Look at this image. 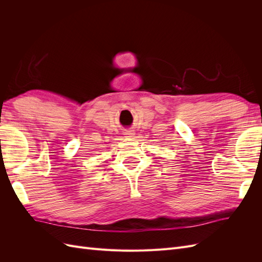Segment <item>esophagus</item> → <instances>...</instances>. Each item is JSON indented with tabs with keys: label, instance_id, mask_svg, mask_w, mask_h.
<instances>
[{
	"label": "esophagus",
	"instance_id": "obj_1",
	"mask_svg": "<svg viewBox=\"0 0 262 262\" xmlns=\"http://www.w3.org/2000/svg\"><path fill=\"white\" fill-rule=\"evenodd\" d=\"M123 134H124L125 138H133L134 134H136V133H134L132 130H126V131L123 132Z\"/></svg>",
	"mask_w": 262,
	"mask_h": 262
}]
</instances>
